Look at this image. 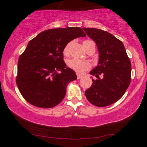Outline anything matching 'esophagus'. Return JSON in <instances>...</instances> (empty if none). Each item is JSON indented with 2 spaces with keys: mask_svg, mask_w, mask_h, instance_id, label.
Listing matches in <instances>:
<instances>
[{
  "mask_svg": "<svg viewBox=\"0 0 147 147\" xmlns=\"http://www.w3.org/2000/svg\"><path fill=\"white\" fill-rule=\"evenodd\" d=\"M82 78H83V76L80 75V74H77V78H78V80L82 79Z\"/></svg>",
  "mask_w": 147,
  "mask_h": 147,
  "instance_id": "obj_1",
  "label": "esophagus"
}]
</instances>
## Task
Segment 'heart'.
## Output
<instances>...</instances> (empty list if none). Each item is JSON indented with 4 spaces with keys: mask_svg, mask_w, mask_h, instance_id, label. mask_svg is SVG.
Masks as SVG:
<instances>
[{
    "mask_svg": "<svg viewBox=\"0 0 147 147\" xmlns=\"http://www.w3.org/2000/svg\"><path fill=\"white\" fill-rule=\"evenodd\" d=\"M86 41H90L89 40H86ZM69 43H68L67 45L65 46V48L63 49V54L65 55H67L69 54ZM68 65L71 68V69H73L74 71H75L77 73H83L84 71H86V70L89 69L90 68V64L89 62L86 61H82V60L78 59H73L68 62Z\"/></svg>",
    "mask_w": 147,
    "mask_h": 147,
    "instance_id": "1",
    "label": "heart"
}]
</instances>
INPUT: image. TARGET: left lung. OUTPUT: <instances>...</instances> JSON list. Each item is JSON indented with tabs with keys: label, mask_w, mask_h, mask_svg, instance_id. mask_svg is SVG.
I'll return each instance as SVG.
<instances>
[{
	"label": "left lung",
	"mask_w": 147,
	"mask_h": 147,
	"mask_svg": "<svg viewBox=\"0 0 147 147\" xmlns=\"http://www.w3.org/2000/svg\"><path fill=\"white\" fill-rule=\"evenodd\" d=\"M99 51L98 65L90 71L97 79L85 92L90 103L104 107L117 102L125 93L131 79V63L120 40L101 29L83 28Z\"/></svg>",
	"instance_id": "1"
}]
</instances>
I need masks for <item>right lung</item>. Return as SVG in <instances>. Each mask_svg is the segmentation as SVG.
<instances>
[{
  "mask_svg": "<svg viewBox=\"0 0 147 147\" xmlns=\"http://www.w3.org/2000/svg\"><path fill=\"white\" fill-rule=\"evenodd\" d=\"M80 37L86 34L80 27L57 28L41 32L29 42L19 58L16 78L26 101L43 108L62 101L68 84L77 79L75 71L66 67L63 51L69 41Z\"/></svg>",
  "mask_w": 147,
  "mask_h": 147,
  "instance_id": "add662e5",
  "label": "right lung"
}]
</instances>
